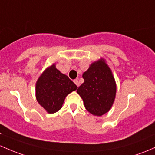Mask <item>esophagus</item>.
<instances>
[{"instance_id": "1", "label": "esophagus", "mask_w": 155, "mask_h": 155, "mask_svg": "<svg viewBox=\"0 0 155 155\" xmlns=\"http://www.w3.org/2000/svg\"><path fill=\"white\" fill-rule=\"evenodd\" d=\"M73 82L75 83V84H76V86H77V87H79V81H78V79H75V80H73Z\"/></svg>"}]
</instances>
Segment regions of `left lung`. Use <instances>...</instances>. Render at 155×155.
<instances>
[{
    "instance_id": "obj_1",
    "label": "left lung",
    "mask_w": 155,
    "mask_h": 155,
    "mask_svg": "<svg viewBox=\"0 0 155 155\" xmlns=\"http://www.w3.org/2000/svg\"><path fill=\"white\" fill-rule=\"evenodd\" d=\"M82 77L84 82L76 91L86 110L94 116L105 114L113 105L116 97V82L111 70L102 58L92 63Z\"/></svg>"
}]
</instances>
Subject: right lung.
<instances>
[{
    "instance_id": "right-lung-1",
    "label": "right lung",
    "mask_w": 155,
    "mask_h": 155,
    "mask_svg": "<svg viewBox=\"0 0 155 155\" xmlns=\"http://www.w3.org/2000/svg\"><path fill=\"white\" fill-rule=\"evenodd\" d=\"M77 87L68 76L56 69L54 64L47 68L37 80L35 97L48 113L53 114L61 108L65 97Z\"/></svg>"
}]
</instances>
